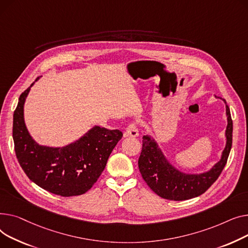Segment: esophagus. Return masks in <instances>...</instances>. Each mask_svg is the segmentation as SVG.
Listing matches in <instances>:
<instances>
[{
	"label": "esophagus",
	"mask_w": 248,
	"mask_h": 248,
	"mask_svg": "<svg viewBox=\"0 0 248 248\" xmlns=\"http://www.w3.org/2000/svg\"><path fill=\"white\" fill-rule=\"evenodd\" d=\"M138 135H139V132L136 125L135 124L128 125L124 133V137H137Z\"/></svg>",
	"instance_id": "esophagus-1"
}]
</instances>
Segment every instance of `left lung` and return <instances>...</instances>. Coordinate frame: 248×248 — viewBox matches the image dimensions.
<instances>
[{"mask_svg":"<svg viewBox=\"0 0 248 248\" xmlns=\"http://www.w3.org/2000/svg\"><path fill=\"white\" fill-rule=\"evenodd\" d=\"M219 98V97H218ZM225 103L227 126L225 130V147L220 160L209 170L202 173H186L170 163L159 144L151 135L143 136L142 151L138 166L144 181L160 197L169 200H187L204 193L219 177L232 146V120L230 110Z\"/></svg>","mask_w":248,"mask_h":248,"instance_id":"8db88e82","label":"left lung"}]
</instances>
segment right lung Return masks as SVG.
<instances>
[{
	"label": "right lung",
	"mask_w": 248,
	"mask_h": 248,
	"mask_svg": "<svg viewBox=\"0 0 248 248\" xmlns=\"http://www.w3.org/2000/svg\"><path fill=\"white\" fill-rule=\"evenodd\" d=\"M35 82L21 94L14 112L13 139L18 161L29 179L45 190L65 197L84 194L100 177L123 134L95 125L63 147L40 145L24 118L25 102Z\"/></svg>",
	"instance_id": "add662e5"
}]
</instances>
